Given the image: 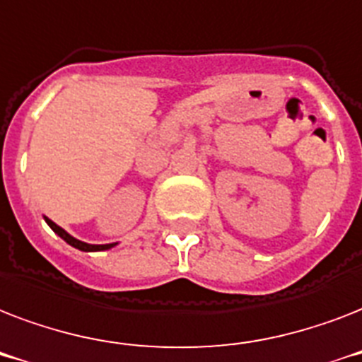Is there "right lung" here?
Masks as SVG:
<instances>
[{
    "label": "right lung",
    "mask_w": 362,
    "mask_h": 362,
    "mask_svg": "<svg viewBox=\"0 0 362 362\" xmlns=\"http://www.w3.org/2000/svg\"><path fill=\"white\" fill-rule=\"evenodd\" d=\"M45 221H47L48 226H50V229H52L58 237H62L67 244H71V246L76 247V250H81V252H103V250H110V247H115L116 244H118V242H115V244H88V242H82L78 240V238L71 237L69 233L65 231V229H62L59 226H56L52 220L45 218Z\"/></svg>",
    "instance_id": "right-lung-1"
}]
</instances>
